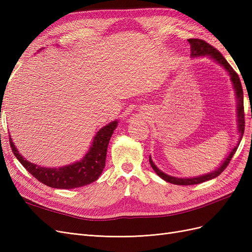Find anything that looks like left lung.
<instances>
[{
    "mask_svg": "<svg viewBox=\"0 0 252 252\" xmlns=\"http://www.w3.org/2000/svg\"><path fill=\"white\" fill-rule=\"evenodd\" d=\"M188 42L190 44V48H191V55H190L191 58L208 57L222 66L228 72V74H229L230 80L232 82V86L234 89L235 98H236V117H238L239 141H238V144H236V146L232 148V150L229 152V155L227 156V158L224 159L223 163L220 164V166L218 167L216 170L203 175H199V177H195V178H175V177H171L169 174H166L165 172H163L162 170H159L158 168V167L155 165L154 161H152L151 157L149 156V163L152 167V169L156 171V173L158 175V177L163 179L164 181L175 185H195V184H200V183L217 178L218 175H220L224 171V169L228 166V164H229L230 159L232 158L236 149L239 147L244 134V129H245V119H244V116H245V114H244V95H243V88H242L241 81L238 73L232 69V67L229 65V63L227 62L226 59L220 55V52L217 50L215 47H212L208 43H206L205 41L200 39H189Z\"/></svg>",
    "mask_w": 252,
    "mask_h": 252,
    "instance_id": "8db88e82",
    "label": "left lung"
}]
</instances>
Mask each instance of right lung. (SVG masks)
<instances>
[{
    "label": "right lung",
    "mask_w": 252,
    "mask_h": 252,
    "mask_svg": "<svg viewBox=\"0 0 252 252\" xmlns=\"http://www.w3.org/2000/svg\"><path fill=\"white\" fill-rule=\"evenodd\" d=\"M118 123V121H113L102 127L94 135L88 152L79 162L59 167V168H48V167H42L28 162L24 157L19 154L11 138H9L10 146L13 155L25 167V169L43 184L59 189L78 188L96 181L103 172L108 143Z\"/></svg>",
    "instance_id": "add662e5"
}]
</instances>
